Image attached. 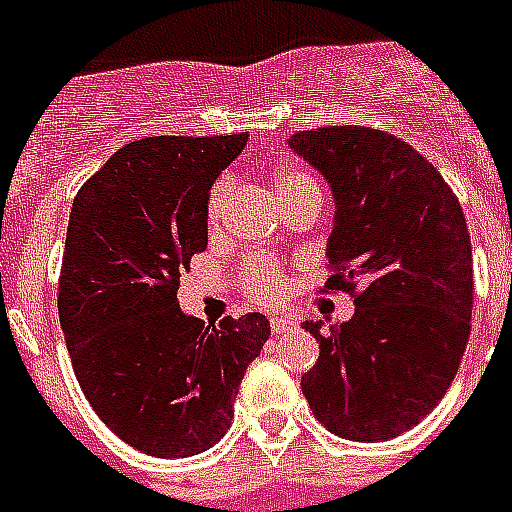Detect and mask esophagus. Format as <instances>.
<instances>
[{
  "mask_svg": "<svg viewBox=\"0 0 512 512\" xmlns=\"http://www.w3.org/2000/svg\"><path fill=\"white\" fill-rule=\"evenodd\" d=\"M297 327V321H292L289 316H281V313H276V316H271V332L276 337L281 335H289L292 329Z\"/></svg>",
  "mask_w": 512,
  "mask_h": 512,
  "instance_id": "1",
  "label": "esophagus"
}]
</instances>
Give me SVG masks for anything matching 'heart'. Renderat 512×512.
<instances>
[{"label":"heart","instance_id":"b5f03b06","mask_svg":"<svg viewBox=\"0 0 512 512\" xmlns=\"http://www.w3.org/2000/svg\"><path fill=\"white\" fill-rule=\"evenodd\" d=\"M228 191H231V180L223 177L212 185V193H209V204H207V217L209 223H215L220 212L225 207V199H228ZM303 191H319V185L313 183V177L303 170H284L279 177H276V193L279 199L284 196H292V193H303ZM241 289L247 292L249 297L255 300H263V303H271L276 300L281 292V268L271 260H249L244 265V271L239 276Z\"/></svg>","mask_w":512,"mask_h":512}]
</instances>
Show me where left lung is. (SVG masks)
Here are the masks:
<instances>
[{
	"mask_svg": "<svg viewBox=\"0 0 512 512\" xmlns=\"http://www.w3.org/2000/svg\"><path fill=\"white\" fill-rule=\"evenodd\" d=\"M335 196L324 289L356 313L321 332L303 374L316 420L348 441H388L430 414L452 385L470 337L473 249L457 196L433 164L372 127H321L289 138Z\"/></svg>",
	"mask_w": 512,
	"mask_h": 512,
	"instance_id": "obj_1",
	"label": "left lung"
}]
</instances>
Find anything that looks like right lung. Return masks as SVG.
<instances>
[{
    "label": "right lung",
    "mask_w": 512,
    "mask_h": 512,
    "mask_svg": "<svg viewBox=\"0 0 512 512\" xmlns=\"http://www.w3.org/2000/svg\"><path fill=\"white\" fill-rule=\"evenodd\" d=\"M247 135H159L119 148L79 188L58 281L71 366L100 420L138 452L180 460L231 425L263 313L185 316L180 273L207 249L209 188Z\"/></svg>",
    "instance_id": "1"
}]
</instances>
